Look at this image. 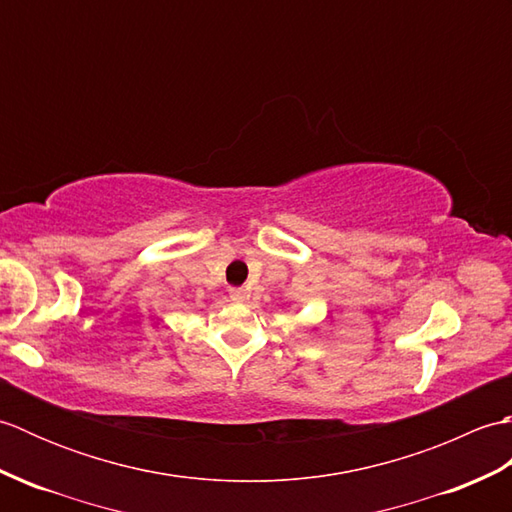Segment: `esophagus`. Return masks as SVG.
I'll return each instance as SVG.
<instances>
[{
  "mask_svg": "<svg viewBox=\"0 0 512 512\" xmlns=\"http://www.w3.org/2000/svg\"><path fill=\"white\" fill-rule=\"evenodd\" d=\"M228 292H231V299H233L235 303H242V301H246V297H248L246 288H231Z\"/></svg>",
  "mask_w": 512,
  "mask_h": 512,
  "instance_id": "obj_1",
  "label": "esophagus"
}]
</instances>
